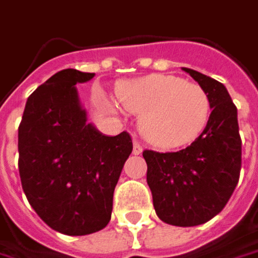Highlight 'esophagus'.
<instances>
[{"mask_svg": "<svg viewBox=\"0 0 258 258\" xmlns=\"http://www.w3.org/2000/svg\"><path fill=\"white\" fill-rule=\"evenodd\" d=\"M143 153V146L137 140H134L133 144V154H141Z\"/></svg>", "mask_w": 258, "mask_h": 258, "instance_id": "obj_1", "label": "esophagus"}]
</instances>
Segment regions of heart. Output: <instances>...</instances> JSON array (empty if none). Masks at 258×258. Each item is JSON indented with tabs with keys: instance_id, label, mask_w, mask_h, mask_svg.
<instances>
[{
	"instance_id": "heart-1",
	"label": "heart",
	"mask_w": 258,
	"mask_h": 258,
	"mask_svg": "<svg viewBox=\"0 0 258 258\" xmlns=\"http://www.w3.org/2000/svg\"><path fill=\"white\" fill-rule=\"evenodd\" d=\"M118 104L140 115L143 139L159 149L192 143L204 131L211 114L205 89L173 75L154 73L117 85Z\"/></svg>"
}]
</instances>
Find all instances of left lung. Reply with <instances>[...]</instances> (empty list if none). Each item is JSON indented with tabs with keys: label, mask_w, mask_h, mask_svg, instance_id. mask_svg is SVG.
I'll list each match as a JSON object with an SVG mask.
<instances>
[{
	"label": "left lung",
	"mask_w": 258,
	"mask_h": 258,
	"mask_svg": "<svg viewBox=\"0 0 258 258\" xmlns=\"http://www.w3.org/2000/svg\"><path fill=\"white\" fill-rule=\"evenodd\" d=\"M182 69L209 96L207 127L183 150H144L143 157L157 217L176 227H195L218 215L230 201L240 179L241 137L227 88L204 73Z\"/></svg>",
	"instance_id": "obj_1"
}]
</instances>
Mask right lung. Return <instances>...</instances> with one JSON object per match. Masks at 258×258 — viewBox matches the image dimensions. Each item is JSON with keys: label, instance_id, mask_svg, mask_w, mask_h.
Returning <instances> with one entry per match:
<instances>
[{"label": "right lung", "instance_id": "right-lung-1", "mask_svg": "<svg viewBox=\"0 0 258 258\" xmlns=\"http://www.w3.org/2000/svg\"><path fill=\"white\" fill-rule=\"evenodd\" d=\"M95 73L64 69L28 96L18 127V170L31 208L50 228L86 235L105 228L124 163L127 131L109 137L88 122L76 84Z\"/></svg>", "mask_w": 258, "mask_h": 258}]
</instances>
